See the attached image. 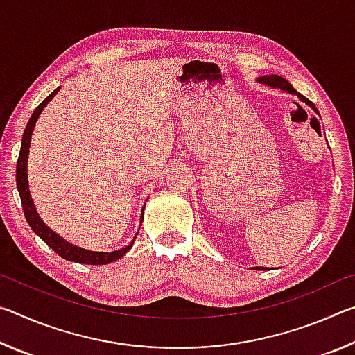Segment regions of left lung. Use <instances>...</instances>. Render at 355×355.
<instances>
[{
	"label": "left lung",
	"mask_w": 355,
	"mask_h": 355,
	"mask_svg": "<svg viewBox=\"0 0 355 355\" xmlns=\"http://www.w3.org/2000/svg\"><path fill=\"white\" fill-rule=\"evenodd\" d=\"M257 81L261 83V84H266V86L272 87V89H280V91H285V92L291 94V95H296V97H297L300 101H302V103L310 106L311 110H313L316 114H320V112H318L316 107H315V105L311 103V101H310L309 98H305L304 95H300V94L296 91V89H294V87L291 86V84L285 80V78H282V76H279V75H263V76H260V78H257ZM254 269H258V271H263V269H268V268L258 266V268H254Z\"/></svg>",
	"instance_id": "left-lung-1"
}]
</instances>
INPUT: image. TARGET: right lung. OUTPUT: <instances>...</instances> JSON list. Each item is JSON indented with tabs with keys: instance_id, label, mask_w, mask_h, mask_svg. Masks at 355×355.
<instances>
[{
	"instance_id": "add662e5",
	"label": "right lung",
	"mask_w": 355,
	"mask_h": 355,
	"mask_svg": "<svg viewBox=\"0 0 355 355\" xmlns=\"http://www.w3.org/2000/svg\"><path fill=\"white\" fill-rule=\"evenodd\" d=\"M59 89H61V87H58L56 91H53L44 101H42V103L37 107H35L31 119H29V122L26 125L25 133H23L19 161H17V189H19V194H20V199H21L23 213H25L26 222L29 224V227H31V230L35 233V235H37L40 239H44V241L48 245H50V248L55 250L59 257H62L64 260L83 263V264H107V263H112V261L119 260V258H122L131 248H133L137 235L133 238V241H131L128 245H125V248L119 249V250H112V252H95V250H87V249L78 248V245L65 241L62 236H59L56 232H53L51 228L40 219V216L37 213V209H35V205L33 202L31 192H29L28 155H29V146H31L33 131H34V127H35V122H37L42 111H44V107L48 103H50L53 97H55V95L59 92ZM144 208H146V205L142 207V211H141V225H142V220H144ZM137 233H139V232H137Z\"/></svg>"
}]
</instances>
